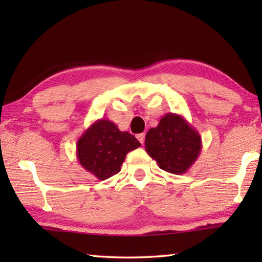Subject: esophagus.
Instances as JSON below:
<instances>
[{"instance_id": "obj_1", "label": "esophagus", "mask_w": 262, "mask_h": 262, "mask_svg": "<svg viewBox=\"0 0 262 262\" xmlns=\"http://www.w3.org/2000/svg\"><path fill=\"white\" fill-rule=\"evenodd\" d=\"M136 137H137V140L140 141L141 144L144 143V134H143V133H142V134H139Z\"/></svg>"}]
</instances>
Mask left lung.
Wrapping results in <instances>:
<instances>
[{
    "instance_id": "8db88e82",
    "label": "left lung",
    "mask_w": 262,
    "mask_h": 262,
    "mask_svg": "<svg viewBox=\"0 0 262 262\" xmlns=\"http://www.w3.org/2000/svg\"><path fill=\"white\" fill-rule=\"evenodd\" d=\"M145 150L162 170L173 174H183L196 161L202 149L199 132L184 117L167 113L157 127L145 135Z\"/></svg>"
}]
</instances>
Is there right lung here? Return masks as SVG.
I'll return each mask as SVG.
<instances>
[{"label":"right lung","instance_id":"add662e5","mask_svg":"<svg viewBox=\"0 0 262 262\" xmlns=\"http://www.w3.org/2000/svg\"><path fill=\"white\" fill-rule=\"evenodd\" d=\"M140 145L134 135L119 130L112 121L99 119L79 136L76 155L88 172L106 180L120 172L126 155Z\"/></svg>","mask_w":262,"mask_h":262}]
</instances>
